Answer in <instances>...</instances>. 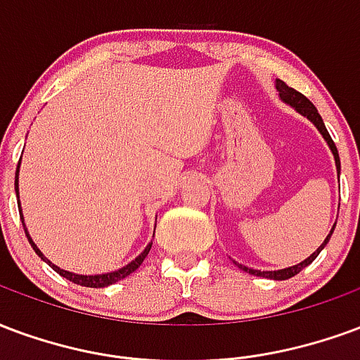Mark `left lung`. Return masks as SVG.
Instances as JSON below:
<instances>
[{"label":"left lung","mask_w":360,"mask_h":360,"mask_svg":"<svg viewBox=\"0 0 360 360\" xmlns=\"http://www.w3.org/2000/svg\"><path fill=\"white\" fill-rule=\"evenodd\" d=\"M276 90L280 91V97H282V101H285V103H290L291 107H295V111H299L301 115H305L307 119L311 120L316 128L320 130V134L324 136V140L328 141V146H330V149H332V153H334V159H335V167H338V176H340V155H338V149H335V143L334 140L330 138V134H328L326 126H324V122H322V117L319 115V111H316V107H314L309 99H307L301 91L293 90V88H290L288 84L284 82V80H276ZM335 228V224H334ZM334 228L330 230V234H328V238L324 240V243L320 245L316 251H314L313 255L309 257V259H305L303 263L295 264V266H290V269H282V270H270V272H261V270H253V269H248V266H241V270H245V272H249V274H255V276H263V278H272V280H288V278L295 276V274H299L301 270L305 269V266H309V264L313 263L314 259L319 257V253L324 249V245L328 243V240H330V236L334 234Z\"/></svg>","instance_id":"1"}]
</instances>
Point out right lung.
Here are the masks:
<instances>
[{
	"label": "right lung",
	"mask_w": 360,
	"mask_h": 360,
	"mask_svg": "<svg viewBox=\"0 0 360 360\" xmlns=\"http://www.w3.org/2000/svg\"><path fill=\"white\" fill-rule=\"evenodd\" d=\"M15 191L18 193V169H17V174H15ZM18 212H20V203H18ZM22 226H25V222H22ZM26 232V228H25ZM26 238H28V241H30V245H32V249L36 251V255H40L46 263H49L46 257L41 255V251L36 245H34L32 238L28 236V232H26ZM149 249H151V243H149L148 248L143 249V253L141 255H138L136 259H134L132 263L126 264V266H122V269L115 270V272H107V274H97V276H82V274H72V272H67V270L59 269V266H55V264L49 263V266L57 272V274H61L63 278H67V280H70V282H75V284L78 285H84V288H105V285H111L115 284V282H119V280H122V278L130 276L134 270L138 269L141 263H143V259L148 257Z\"/></svg>",
	"instance_id": "obj_1"
}]
</instances>
